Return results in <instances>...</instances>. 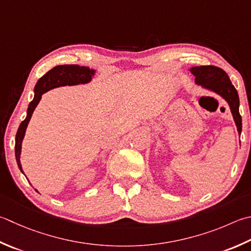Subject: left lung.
Masks as SVG:
<instances>
[{
  "instance_id": "1",
  "label": "left lung",
  "mask_w": 251,
  "mask_h": 251,
  "mask_svg": "<svg viewBox=\"0 0 251 251\" xmlns=\"http://www.w3.org/2000/svg\"><path fill=\"white\" fill-rule=\"evenodd\" d=\"M190 72L196 77V83L217 92L218 95L226 100L230 111H232L235 124L237 126L238 134H240L242 132V116H240L238 110L239 98L237 90L235 89L232 81L229 80L226 72L213 65L195 66L190 68Z\"/></svg>"
}]
</instances>
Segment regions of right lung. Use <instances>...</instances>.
Wrapping results in <instances>:
<instances>
[{
  "mask_svg": "<svg viewBox=\"0 0 251 251\" xmlns=\"http://www.w3.org/2000/svg\"><path fill=\"white\" fill-rule=\"evenodd\" d=\"M95 74V71L90 70L89 67L86 66H78V65H58L53 67L51 71L38 80L36 87H34V98L33 100L29 103L27 116L21 125L16 134V139H15V156L18 164V168L23 172L21 164V150H22V142L24 139L25 132L28 126V123L31 119V115L38 105L39 101L41 100V96L44 92L53 89V88L60 86H73L78 85V83H87L91 80V77ZM24 173V172H23Z\"/></svg>",
  "mask_w": 251,
  "mask_h": 251,
  "instance_id": "1",
  "label": "right lung"
}]
</instances>
